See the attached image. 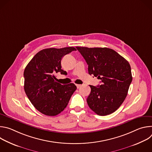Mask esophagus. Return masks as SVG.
Returning <instances> with one entry per match:
<instances>
[{"label": "esophagus", "instance_id": "34e87169", "mask_svg": "<svg viewBox=\"0 0 152 152\" xmlns=\"http://www.w3.org/2000/svg\"><path fill=\"white\" fill-rule=\"evenodd\" d=\"M76 86H77V88H79L80 87V86H82V85H80V84H76Z\"/></svg>", "mask_w": 152, "mask_h": 152}]
</instances>
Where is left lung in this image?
I'll use <instances>...</instances> for the list:
<instances>
[{"label":"left lung","instance_id":"left-lung-1","mask_svg":"<svg viewBox=\"0 0 152 152\" xmlns=\"http://www.w3.org/2000/svg\"><path fill=\"white\" fill-rule=\"evenodd\" d=\"M88 65V73L101 80L102 85H90L86 102L96 114L107 115L115 112L126 99L132 80L128 61L107 48L76 47Z\"/></svg>","mask_w":152,"mask_h":152}]
</instances>
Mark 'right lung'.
<instances>
[{
	"label": "right lung",
	"mask_w": 152,
	"mask_h": 152,
	"mask_svg": "<svg viewBox=\"0 0 152 152\" xmlns=\"http://www.w3.org/2000/svg\"><path fill=\"white\" fill-rule=\"evenodd\" d=\"M76 49L73 47L49 48L38 52L31 60L24 71V89L26 96L36 109L48 116L61 113L76 90L73 83L61 85L55 75L65 74L61 69L64 56Z\"/></svg>",
	"instance_id": "obj_1"
}]
</instances>
